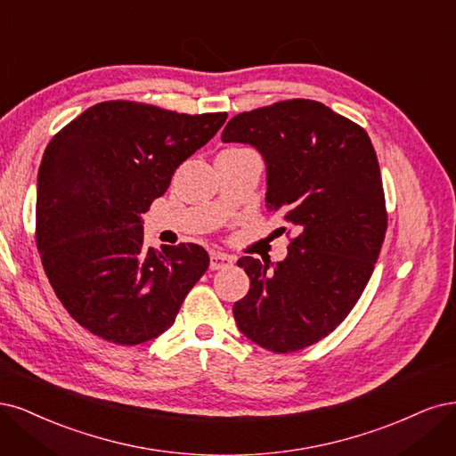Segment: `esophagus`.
<instances>
[{
    "mask_svg": "<svg viewBox=\"0 0 456 456\" xmlns=\"http://www.w3.org/2000/svg\"><path fill=\"white\" fill-rule=\"evenodd\" d=\"M232 265V257L222 252H212L210 254V269L212 271H222V269H229Z\"/></svg>",
    "mask_w": 456,
    "mask_h": 456,
    "instance_id": "34e87169",
    "label": "esophagus"
}]
</instances>
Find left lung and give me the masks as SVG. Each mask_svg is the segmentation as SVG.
I'll return each instance as SVG.
<instances>
[{
	"label": "left lung",
	"mask_w": 456,
	"mask_h": 456,
	"mask_svg": "<svg viewBox=\"0 0 456 456\" xmlns=\"http://www.w3.org/2000/svg\"><path fill=\"white\" fill-rule=\"evenodd\" d=\"M222 140L263 155L269 210L297 231L273 269L239 259L249 291L232 306L237 326L278 354L311 346L354 308L385 242L388 214L373 143L354 121L305 98L234 115Z\"/></svg>",
	"instance_id": "8db88e82"
}]
</instances>
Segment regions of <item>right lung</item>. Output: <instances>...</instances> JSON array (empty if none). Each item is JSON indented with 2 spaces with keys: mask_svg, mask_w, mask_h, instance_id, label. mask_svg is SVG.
<instances>
[{
  "mask_svg": "<svg viewBox=\"0 0 456 456\" xmlns=\"http://www.w3.org/2000/svg\"><path fill=\"white\" fill-rule=\"evenodd\" d=\"M225 119V111L187 115L110 100L49 142L37 174V249L56 297L100 339H155L207 273L210 257L199 244L145 248L140 214Z\"/></svg>",
  "mask_w": 456,
  "mask_h": 456,
  "instance_id": "1",
  "label": "right lung"
}]
</instances>
